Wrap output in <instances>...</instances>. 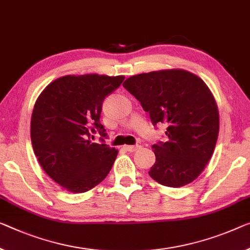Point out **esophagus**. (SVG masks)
<instances>
[{"label":"esophagus","mask_w":250,"mask_h":250,"mask_svg":"<svg viewBox=\"0 0 250 250\" xmlns=\"http://www.w3.org/2000/svg\"><path fill=\"white\" fill-rule=\"evenodd\" d=\"M124 148L128 152H135L136 149L140 148V145H137V144L136 145H125Z\"/></svg>","instance_id":"obj_1"}]
</instances>
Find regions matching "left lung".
<instances>
[{"label": "left lung", "mask_w": 250, "mask_h": 250, "mask_svg": "<svg viewBox=\"0 0 250 250\" xmlns=\"http://www.w3.org/2000/svg\"><path fill=\"white\" fill-rule=\"evenodd\" d=\"M123 86L153 125H167V142L152 146L155 163L149 176L171 188L194 181L212 156L219 134L218 106L206 83L183 69H165L129 77Z\"/></svg>", "instance_id": "obj_1"}]
</instances>
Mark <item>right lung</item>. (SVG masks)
<instances>
[{"mask_svg":"<svg viewBox=\"0 0 250 250\" xmlns=\"http://www.w3.org/2000/svg\"><path fill=\"white\" fill-rule=\"evenodd\" d=\"M124 76L68 75L53 80L38 97L31 117L34 154L45 173L63 189L83 193L101 183L118 151L93 143L101 124L103 102L120 87Z\"/></svg>","mask_w":250,"mask_h":250,"instance_id":"obj_1","label":"right lung"}]
</instances>
